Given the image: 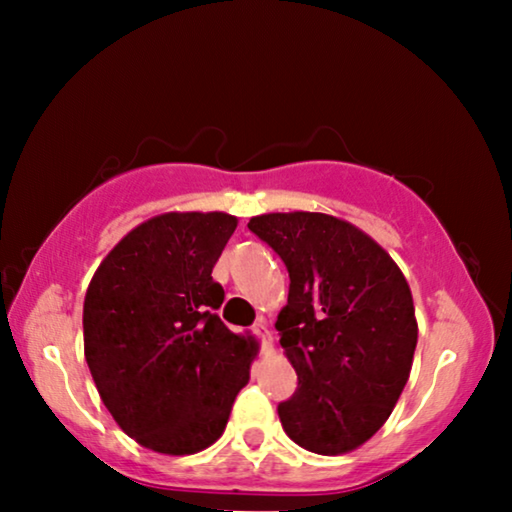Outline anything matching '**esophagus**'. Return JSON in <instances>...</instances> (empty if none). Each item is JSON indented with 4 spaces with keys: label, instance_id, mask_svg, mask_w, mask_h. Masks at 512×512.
<instances>
[{
    "label": "esophagus",
    "instance_id": "esophagus-1",
    "mask_svg": "<svg viewBox=\"0 0 512 512\" xmlns=\"http://www.w3.org/2000/svg\"><path fill=\"white\" fill-rule=\"evenodd\" d=\"M253 332L259 336V341H262L264 352H271L273 350V334L266 329L264 320H257L255 327H253Z\"/></svg>",
    "mask_w": 512,
    "mask_h": 512
}]
</instances>
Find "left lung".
Masks as SVG:
<instances>
[{
  "mask_svg": "<svg viewBox=\"0 0 512 512\" xmlns=\"http://www.w3.org/2000/svg\"><path fill=\"white\" fill-rule=\"evenodd\" d=\"M289 271L277 316L298 391L277 406L287 436L323 456L348 454L384 427L411 375L418 343L413 296L375 239L323 212L248 221Z\"/></svg>",
  "mask_w": 512,
  "mask_h": 512,
  "instance_id": "8db88e82",
  "label": "left lung"
}]
</instances>
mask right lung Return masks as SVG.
Here are the masks:
<instances>
[{
    "label": "right lung",
    "mask_w": 512,
    "mask_h": 512,
    "mask_svg": "<svg viewBox=\"0 0 512 512\" xmlns=\"http://www.w3.org/2000/svg\"><path fill=\"white\" fill-rule=\"evenodd\" d=\"M237 228L225 212H164L103 257L83 302V348L112 418L158 454L203 452L221 438L248 384L257 341L216 309L212 268Z\"/></svg>",
    "instance_id": "obj_1"
}]
</instances>
